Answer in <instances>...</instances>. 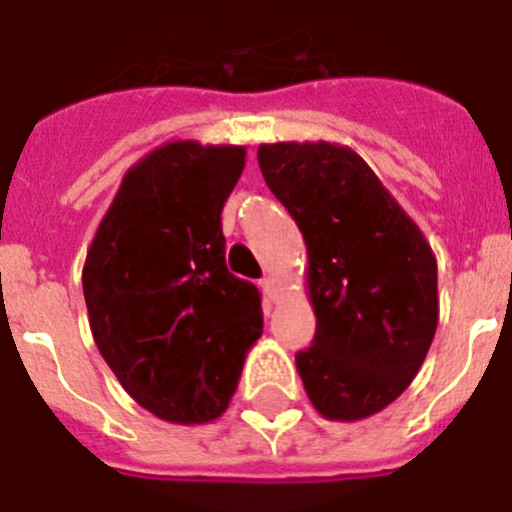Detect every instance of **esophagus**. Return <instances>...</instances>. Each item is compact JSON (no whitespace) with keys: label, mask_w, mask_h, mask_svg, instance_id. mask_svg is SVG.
Wrapping results in <instances>:
<instances>
[{"label":"esophagus","mask_w":512,"mask_h":512,"mask_svg":"<svg viewBox=\"0 0 512 512\" xmlns=\"http://www.w3.org/2000/svg\"><path fill=\"white\" fill-rule=\"evenodd\" d=\"M260 286H263L265 296L276 302V299H278V278L276 276H265L263 281H260Z\"/></svg>","instance_id":"1"}]
</instances>
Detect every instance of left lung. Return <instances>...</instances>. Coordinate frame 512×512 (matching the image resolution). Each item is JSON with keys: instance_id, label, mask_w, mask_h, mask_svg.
Returning a JSON list of instances; mask_svg holds the SVG:
<instances>
[{"instance_id": "1", "label": "left lung", "mask_w": 512, "mask_h": 512, "mask_svg": "<svg viewBox=\"0 0 512 512\" xmlns=\"http://www.w3.org/2000/svg\"><path fill=\"white\" fill-rule=\"evenodd\" d=\"M257 161L307 244L317 330L296 354L304 390L330 422L367 419L409 388L432 346L435 252L349 145L263 143Z\"/></svg>"}]
</instances>
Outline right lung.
Wrapping results in <instances>:
<instances>
[{"label":"right lung","instance_id":"1","mask_svg":"<svg viewBox=\"0 0 512 512\" xmlns=\"http://www.w3.org/2000/svg\"><path fill=\"white\" fill-rule=\"evenodd\" d=\"M244 158V145H158L122 176L88 247L93 341L122 388L163 422L218 419L263 336L260 294L223 255L221 210Z\"/></svg>","mask_w":512,"mask_h":512}]
</instances>
